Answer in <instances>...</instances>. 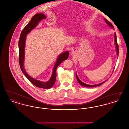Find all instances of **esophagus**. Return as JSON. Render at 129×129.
I'll use <instances>...</instances> for the list:
<instances>
[{
    "label": "esophagus",
    "mask_w": 129,
    "mask_h": 129,
    "mask_svg": "<svg viewBox=\"0 0 129 129\" xmlns=\"http://www.w3.org/2000/svg\"><path fill=\"white\" fill-rule=\"evenodd\" d=\"M76 55V52H74V51H73L72 53H71V55L72 56H74Z\"/></svg>",
    "instance_id": "1"
}]
</instances>
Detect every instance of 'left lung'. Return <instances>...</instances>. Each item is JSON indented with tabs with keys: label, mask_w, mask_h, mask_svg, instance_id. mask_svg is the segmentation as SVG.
<instances>
[{
	"label": "left lung",
	"mask_w": 129,
	"mask_h": 129,
	"mask_svg": "<svg viewBox=\"0 0 129 129\" xmlns=\"http://www.w3.org/2000/svg\"><path fill=\"white\" fill-rule=\"evenodd\" d=\"M104 21L105 22V23H106V24L108 25L110 27L113 28V29H114V26L113 25H112V24L110 22H109V21H108L106 19H104ZM114 42H115V45H116V52H117V56L118 57V44L117 43V35H116V33H115L114 34ZM76 79L77 80V81L78 82V83L80 84V85L81 86H85V87H95V86H100L102 84H103V83H104V82H105L107 80H105L104 82H103L102 83H101L99 84H97V85H88V84H85L84 83H83V82H82L81 80L79 79V78H78V76H77V74L76 73Z\"/></svg>",
	"instance_id": "1"
}]
</instances>
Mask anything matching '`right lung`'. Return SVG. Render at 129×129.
Masks as SVG:
<instances>
[{"label": "right lung", "instance_id": "obj_1", "mask_svg": "<svg viewBox=\"0 0 129 129\" xmlns=\"http://www.w3.org/2000/svg\"><path fill=\"white\" fill-rule=\"evenodd\" d=\"M47 18L46 16L43 13H37L34 15L31 19L30 22L28 23L22 31L19 41V61L21 70L25 76L28 79L31 83L34 85L38 87H41L45 89H49L52 87L55 83L56 74V70L57 67L64 60L68 58L69 52L68 51H65L61 53L57 57L54 67L53 69L52 75L48 81L43 82L35 79L30 76L26 72L24 67L25 61V40L26 35L32 30L35 27L37 26L38 24L43 19Z\"/></svg>", "mask_w": 129, "mask_h": 129}]
</instances>
